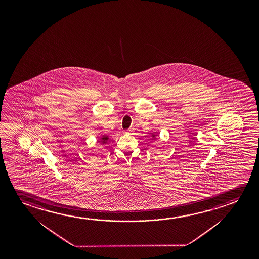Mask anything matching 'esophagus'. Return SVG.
<instances>
[{
	"label": "esophagus",
	"mask_w": 259,
	"mask_h": 259,
	"mask_svg": "<svg viewBox=\"0 0 259 259\" xmlns=\"http://www.w3.org/2000/svg\"><path fill=\"white\" fill-rule=\"evenodd\" d=\"M128 134H132L133 133V129H129L127 131Z\"/></svg>",
	"instance_id": "34e87169"
}]
</instances>
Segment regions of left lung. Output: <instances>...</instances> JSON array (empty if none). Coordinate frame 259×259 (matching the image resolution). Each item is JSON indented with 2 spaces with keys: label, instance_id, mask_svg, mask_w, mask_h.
I'll list each match as a JSON object with an SVG mask.
<instances>
[{
  "label": "left lung",
  "instance_id": "1",
  "mask_svg": "<svg viewBox=\"0 0 259 259\" xmlns=\"http://www.w3.org/2000/svg\"><path fill=\"white\" fill-rule=\"evenodd\" d=\"M155 136H156L155 134H152V137H153V139H154V140H155Z\"/></svg>",
  "mask_w": 259,
  "mask_h": 259
}]
</instances>
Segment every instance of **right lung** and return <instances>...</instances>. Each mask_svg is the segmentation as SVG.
<instances>
[{"instance_id":"add662e5","label":"right lung","mask_w":259,"mask_h":259,"mask_svg":"<svg viewBox=\"0 0 259 259\" xmlns=\"http://www.w3.org/2000/svg\"><path fill=\"white\" fill-rule=\"evenodd\" d=\"M108 139H109V136H107V135H103V136L100 137V141H99V143H101L102 144H105L106 142L108 141Z\"/></svg>"}]
</instances>
